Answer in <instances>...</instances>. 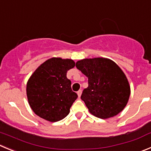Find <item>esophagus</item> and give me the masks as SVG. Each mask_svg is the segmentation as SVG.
Returning <instances> with one entry per match:
<instances>
[{"instance_id":"1","label":"esophagus","mask_w":151,"mask_h":151,"mask_svg":"<svg viewBox=\"0 0 151 151\" xmlns=\"http://www.w3.org/2000/svg\"><path fill=\"white\" fill-rule=\"evenodd\" d=\"M81 94H82V91H81V90H79V91H77V95H78L79 98H80V96H81Z\"/></svg>"}]
</instances>
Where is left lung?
<instances>
[{"mask_svg":"<svg viewBox=\"0 0 151 151\" xmlns=\"http://www.w3.org/2000/svg\"><path fill=\"white\" fill-rule=\"evenodd\" d=\"M76 67L88 77V86L81 99L91 115L107 119L118 115L127 104L130 86L126 75L116 63L104 57L86 58Z\"/></svg>","mask_w":151,"mask_h":151,"instance_id":"1","label":"left lung"}]
</instances>
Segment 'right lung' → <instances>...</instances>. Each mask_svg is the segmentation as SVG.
<instances>
[{
	"label": "right lung",
	"instance_id": "1",
	"mask_svg": "<svg viewBox=\"0 0 151 151\" xmlns=\"http://www.w3.org/2000/svg\"><path fill=\"white\" fill-rule=\"evenodd\" d=\"M75 66L71 59L52 57L41 64L28 79L27 97L36 115L50 122L65 118L77 98L67 71Z\"/></svg>",
	"mask_w": 151,
	"mask_h": 151
}]
</instances>
